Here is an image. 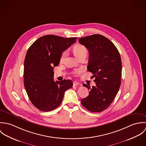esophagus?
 Wrapping results in <instances>:
<instances>
[{
	"label": "esophagus",
	"mask_w": 146,
	"mask_h": 146,
	"mask_svg": "<svg viewBox=\"0 0 146 146\" xmlns=\"http://www.w3.org/2000/svg\"><path fill=\"white\" fill-rule=\"evenodd\" d=\"M82 85L81 84L79 83L78 82H74L73 83V85L74 86H78V85Z\"/></svg>",
	"instance_id": "esophagus-1"
}]
</instances>
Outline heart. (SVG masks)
Listing matches in <instances>:
<instances>
[{
	"instance_id": "b5f03b06",
	"label": "heart",
	"mask_w": 146,
	"mask_h": 146,
	"mask_svg": "<svg viewBox=\"0 0 146 146\" xmlns=\"http://www.w3.org/2000/svg\"><path fill=\"white\" fill-rule=\"evenodd\" d=\"M73 51L74 53L75 54V55L76 56V57L78 58H79L80 56H83L84 54H86L87 53V49L86 48L81 44H78L76 45L73 49ZM67 54V52L65 51L62 54V56L60 58V61L61 62H63L65 58V57ZM83 72V69L82 68H78L76 69L75 70H74L72 73L74 76H79L80 74H81Z\"/></svg>"
}]
</instances>
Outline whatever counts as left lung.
<instances>
[{
    "mask_svg": "<svg viewBox=\"0 0 146 146\" xmlns=\"http://www.w3.org/2000/svg\"><path fill=\"white\" fill-rule=\"evenodd\" d=\"M79 42L89 52L87 69L93 74L96 84L92 88L83 84L89 94L81 103L89 111L100 112L110 106L119 90L122 70L120 53L112 42L100 34L80 38Z\"/></svg>",
    "mask_w": 146,
    "mask_h": 146,
    "instance_id": "8db88e82",
    "label": "left lung"
}]
</instances>
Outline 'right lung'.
Here are the masks:
<instances>
[{
    "instance_id": "add662e5",
    "label": "right lung",
    "mask_w": 146,
    "mask_h": 146,
    "mask_svg": "<svg viewBox=\"0 0 146 146\" xmlns=\"http://www.w3.org/2000/svg\"><path fill=\"white\" fill-rule=\"evenodd\" d=\"M76 39L47 35L29 48L24 61V86L31 103L39 110L48 112L57 108L66 90L72 88L71 80L54 81L53 68L59 64L63 52Z\"/></svg>"
}]
</instances>
